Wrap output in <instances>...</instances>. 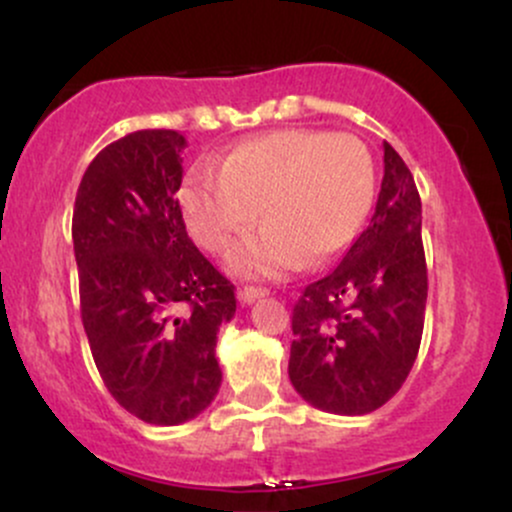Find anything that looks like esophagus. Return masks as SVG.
<instances>
[{"instance_id": "1", "label": "esophagus", "mask_w": 512, "mask_h": 512, "mask_svg": "<svg viewBox=\"0 0 512 512\" xmlns=\"http://www.w3.org/2000/svg\"><path fill=\"white\" fill-rule=\"evenodd\" d=\"M267 289H262V286H243V289L238 291V298L243 303H255L257 298H264L267 296Z\"/></svg>"}]
</instances>
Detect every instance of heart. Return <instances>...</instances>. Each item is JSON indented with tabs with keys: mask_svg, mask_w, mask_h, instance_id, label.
Returning <instances> with one entry per match:
<instances>
[{
	"mask_svg": "<svg viewBox=\"0 0 512 512\" xmlns=\"http://www.w3.org/2000/svg\"><path fill=\"white\" fill-rule=\"evenodd\" d=\"M375 199V163L366 144L342 132L276 129L197 168L180 187V207L197 243L223 252L257 221L264 228L233 248L243 276H279L303 260L339 255L366 223Z\"/></svg>",
	"mask_w": 512,
	"mask_h": 512,
	"instance_id": "obj_1",
	"label": "heart"
}]
</instances>
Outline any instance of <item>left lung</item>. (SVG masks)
I'll list each match as a JSON object with an SVG mask.
<instances>
[{
    "instance_id": "1",
    "label": "left lung",
    "mask_w": 512,
    "mask_h": 512,
    "mask_svg": "<svg viewBox=\"0 0 512 512\" xmlns=\"http://www.w3.org/2000/svg\"><path fill=\"white\" fill-rule=\"evenodd\" d=\"M383 149L385 175L368 228L293 305L289 378L305 402L332 414H370L395 397L424 334L421 197L402 156L387 142Z\"/></svg>"
}]
</instances>
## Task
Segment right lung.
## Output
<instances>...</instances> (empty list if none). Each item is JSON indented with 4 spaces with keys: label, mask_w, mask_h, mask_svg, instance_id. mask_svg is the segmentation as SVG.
I'll return each instance as SVG.
<instances>
[{
    "label": "right lung",
    "mask_w": 512,
    "mask_h": 512,
    "mask_svg": "<svg viewBox=\"0 0 512 512\" xmlns=\"http://www.w3.org/2000/svg\"><path fill=\"white\" fill-rule=\"evenodd\" d=\"M185 137L139 129L81 178L72 238L81 322L120 407L146 424L195 419L221 387L216 332L236 286L187 236L178 202Z\"/></svg>",
    "instance_id": "obj_1"
}]
</instances>
